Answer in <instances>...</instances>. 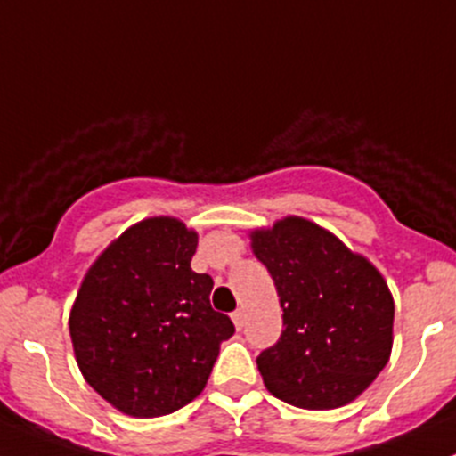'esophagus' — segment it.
<instances>
[{"instance_id": "34e87169", "label": "esophagus", "mask_w": 456, "mask_h": 456, "mask_svg": "<svg viewBox=\"0 0 456 456\" xmlns=\"http://www.w3.org/2000/svg\"><path fill=\"white\" fill-rule=\"evenodd\" d=\"M232 320H233V324H236V329H238V330H240V329H242V326H245V320H247L245 311H242V309L233 311V314H232Z\"/></svg>"}]
</instances>
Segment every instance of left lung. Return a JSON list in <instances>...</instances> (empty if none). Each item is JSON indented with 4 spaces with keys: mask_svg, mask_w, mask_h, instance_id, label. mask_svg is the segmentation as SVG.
<instances>
[{
    "mask_svg": "<svg viewBox=\"0 0 456 456\" xmlns=\"http://www.w3.org/2000/svg\"><path fill=\"white\" fill-rule=\"evenodd\" d=\"M251 249L284 311L282 335L257 357L269 393L306 411L360 397L393 348L395 302L379 271L300 216L251 232Z\"/></svg>",
    "mask_w": 456,
    "mask_h": 456,
    "instance_id": "1",
    "label": "left lung"
}]
</instances>
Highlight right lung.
<instances>
[{"instance_id":"add662e5","label":"right lung","mask_w":456,"mask_h":456,"mask_svg":"<svg viewBox=\"0 0 456 456\" xmlns=\"http://www.w3.org/2000/svg\"><path fill=\"white\" fill-rule=\"evenodd\" d=\"M199 233L169 216L132 224L94 260L70 311L87 384L130 417H160L205 388L233 322L211 309L214 280L191 271Z\"/></svg>"}]
</instances>
